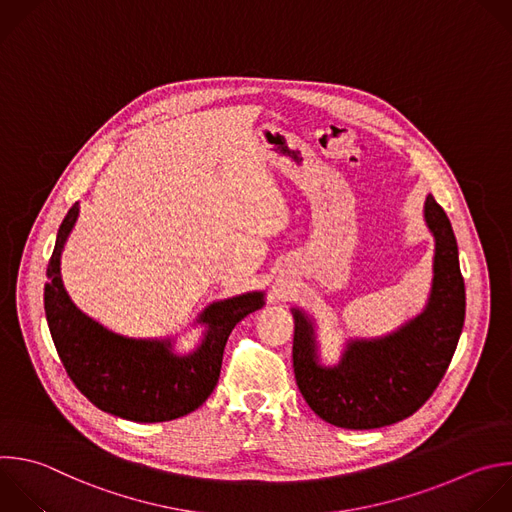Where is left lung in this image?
Instances as JSON below:
<instances>
[{
  "label": "left lung",
  "mask_w": 512,
  "mask_h": 512,
  "mask_svg": "<svg viewBox=\"0 0 512 512\" xmlns=\"http://www.w3.org/2000/svg\"><path fill=\"white\" fill-rule=\"evenodd\" d=\"M424 221L434 237L432 287L424 309L380 337H350L337 364H323L315 319L291 307L293 372L307 406L325 422L370 430L412 416L436 390L458 346L466 293L458 245L432 195Z\"/></svg>",
  "instance_id": "1"
}]
</instances>
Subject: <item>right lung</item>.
<instances>
[{"label": "right lung", "mask_w": 512, "mask_h": 512, "mask_svg": "<svg viewBox=\"0 0 512 512\" xmlns=\"http://www.w3.org/2000/svg\"><path fill=\"white\" fill-rule=\"evenodd\" d=\"M76 203L64 217L48 263L44 307L58 356L76 388L100 410L132 422H166L191 414L219 382L233 327L265 305L263 291L209 303L195 319L199 346L179 354L175 337H128L104 327L70 299L60 259L78 221Z\"/></svg>", "instance_id": "right-lung-1"}]
</instances>
